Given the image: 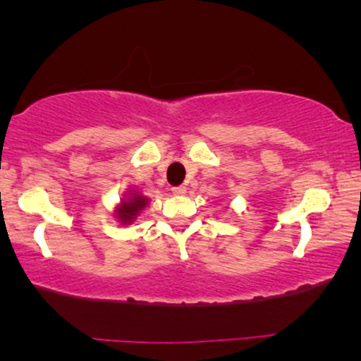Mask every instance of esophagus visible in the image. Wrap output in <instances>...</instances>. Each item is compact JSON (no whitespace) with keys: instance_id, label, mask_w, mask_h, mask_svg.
<instances>
[{"instance_id":"obj_1","label":"esophagus","mask_w":361,"mask_h":361,"mask_svg":"<svg viewBox=\"0 0 361 361\" xmlns=\"http://www.w3.org/2000/svg\"><path fill=\"white\" fill-rule=\"evenodd\" d=\"M173 193L178 195V197H183V195L186 193V186H175V188L171 190Z\"/></svg>"}]
</instances>
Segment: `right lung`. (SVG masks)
Returning a JSON list of instances; mask_svg holds the SVG:
<instances>
[{
  "instance_id": "1",
  "label": "right lung",
  "mask_w": 361,
  "mask_h": 361,
  "mask_svg": "<svg viewBox=\"0 0 361 361\" xmlns=\"http://www.w3.org/2000/svg\"><path fill=\"white\" fill-rule=\"evenodd\" d=\"M147 203H149V198L136 192V190H129L114 208L116 220L123 225H131L136 222L139 214H142Z\"/></svg>"
}]
</instances>
